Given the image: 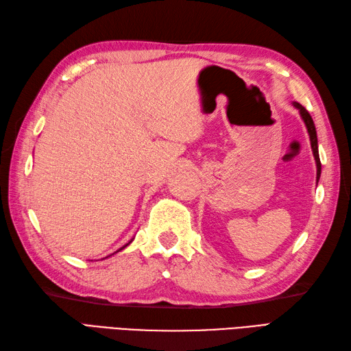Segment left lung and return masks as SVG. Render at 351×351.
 I'll list each match as a JSON object with an SVG mask.
<instances>
[{"label":"left lung","mask_w":351,"mask_h":351,"mask_svg":"<svg viewBox=\"0 0 351 351\" xmlns=\"http://www.w3.org/2000/svg\"><path fill=\"white\" fill-rule=\"evenodd\" d=\"M293 107H296L299 110V114H301L302 121L306 126V131H308L310 135V141H311V149H313V155L315 159V165H317V182L320 178V173H322V164H320V158H319V146H317V134H315V126L313 122V117L310 116L308 111L305 110V107H302L299 102H293Z\"/></svg>","instance_id":"left-lung-1"}]
</instances>
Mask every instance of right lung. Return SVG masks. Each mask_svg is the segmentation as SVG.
I'll return each instance as SVG.
<instances>
[{
    "label": "right lung",
    "instance_id": "obj_1",
    "mask_svg": "<svg viewBox=\"0 0 351 351\" xmlns=\"http://www.w3.org/2000/svg\"><path fill=\"white\" fill-rule=\"evenodd\" d=\"M131 241H132V240H131ZM131 241H130V243H131ZM130 243H128V244H125V245H123V247H121V249H119V250H117V252H121V250H123V249H125V247H126V245H130ZM117 252H116V253H117Z\"/></svg>",
    "mask_w": 351,
    "mask_h": 351
}]
</instances>
